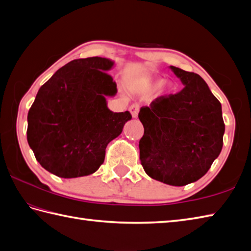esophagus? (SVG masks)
Instances as JSON below:
<instances>
[{"instance_id": "1", "label": "esophagus", "mask_w": 251, "mask_h": 251, "mask_svg": "<svg viewBox=\"0 0 251 251\" xmlns=\"http://www.w3.org/2000/svg\"><path fill=\"white\" fill-rule=\"evenodd\" d=\"M129 111L131 113V116L134 117V119H136V117L138 116V113H139V105L138 104H131L130 108H129Z\"/></svg>"}]
</instances>
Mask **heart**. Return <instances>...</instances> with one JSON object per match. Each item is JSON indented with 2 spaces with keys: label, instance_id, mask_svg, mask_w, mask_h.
<instances>
[{
  "label": "heart",
  "instance_id": "obj_1",
  "mask_svg": "<svg viewBox=\"0 0 251 251\" xmlns=\"http://www.w3.org/2000/svg\"><path fill=\"white\" fill-rule=\"evenodd\" d=\"M163 83V78L161 77H148L142 83V92L143 93H151L153 90L158 88ZM172 90V84L164 83L162 85V93L169 94Z\"/></svg>",
  "mask_w": 251,
  "mask_h": 251
}]
</instances>
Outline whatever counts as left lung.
Here are the masks:
<instances>
[{
  "instance_id": "1",
  "label": "left lung",
  "mask_w": 251,
  "mask_h": 251,
  "mask_svg": "<svg viewBox=\"0 0 251 251\" xmlns=\"http://www.w3.org/2000/svg\"><path fill=\"white\" fill-rule=\"evenodd\" d=\"M169 68L184 87L140 109V161L149 177L182 186L201 179L219 156L226 126L220 101L204 79Z\"/></svg>"
}]
</instances>
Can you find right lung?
<instances>
[{"label":"right lung","mask_w":251,"mask_h":251,"mask_svg":"<svg viewBox=\"0 0 251 251\" xmlns=\"http://www.w3.org/2000/svg\"><path fill=\"white\" fill-rule=\"evenodd\" d=\"M113 66L102 57L72 60L39 89L28 113L26 139L47 172L67 179L97 172L106 146L131 120L128 111L108 108L106 97L117 93L106 73Z\"/></svg>","instance_id":"obj_1"}]
</instances>
